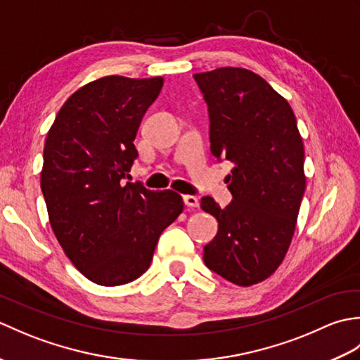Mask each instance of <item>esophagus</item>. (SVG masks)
I'll return each instance as SVG.
<instances>
[{
	"label": "esophagus",
	"mask_w": 360,
	"mask_h": 360,
	"mask_svg": "<svg viewBox=\"0 0 360 360\" xmlns=\"http://www.w3.org/2000/svg\"><path fill=\"white\" fill-rule=\"evenodd\" d=\"M182 200H184V204L187 207H198V205H200V200L193 195H184L182 196Z\"/></svg>",
	"instance_id": "esophagus-1"
}]
</instances>
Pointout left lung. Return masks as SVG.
I'll return each instance as SVG.
<instances>
[{
	"mask_svg": "<svg viewBox=\"0 0 360 360\" xmlns=\"http://www.w3.org/2000/svg\"><path fill=\"white\" fill-rule=\"evenodd\" d=\"M193 79L207 103L212 155L233 164L226 178L231 204L221 209L210 196L201 200L218 221L204 263L250 286L277 269L292 240L307 186L303 141L292 108L255 72L219 68Z\"/></svg>",
	"mask_w": 360,
	"mask_h": 360,
	"instance_id": "left-lung-1",
	"label": "left lung"
}]
</instances>
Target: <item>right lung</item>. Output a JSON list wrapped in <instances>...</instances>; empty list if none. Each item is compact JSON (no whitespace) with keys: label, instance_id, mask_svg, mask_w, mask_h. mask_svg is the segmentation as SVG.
I'll use <instances>...</instances> for the list:
<instances>
[{"label":"right lung","instance_id":"right-lung-1","mask_svg":"<svg viewBox=\"0 0 360 360\" xmlns=\"http://www.w3.org/2000/svg\"><path fill=\"white\" fill-rule=\"evenodd\" d=\"M162 77L108 75L68 98L44 142L41 192L49 223L72 264L91 281L119 286L148 269L160 233L181 215L173 190L125 182L134 139Z\"/></svg>","mask_w":360,"mask_h":360}]
</instances>
